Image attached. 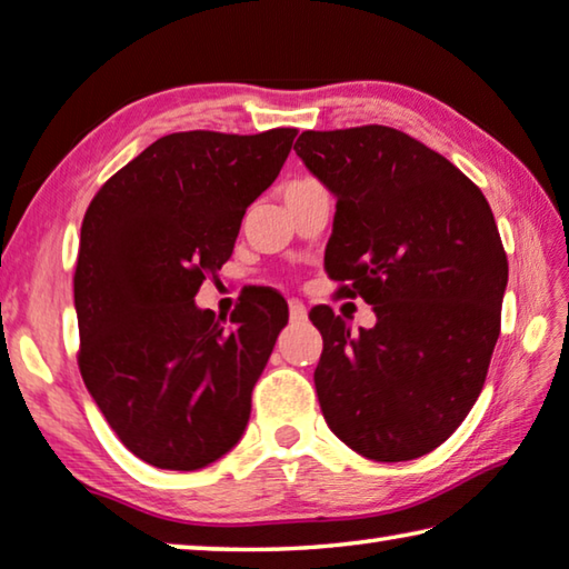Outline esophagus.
I'll return each mask as SVG.
<instances>
[{
    "instance_id": "1",
    "label": "esophagus",
    "mask_w": 569,
    "mask_h": 569,
    "mask_svg": "<svg viewBox=\"0 0 569 569\" xmlns=\"http://www.w3.org/2000/svg\"><path fill=\"white\" fill-rule=\"evenodd\" d=\"M288 313H291V321L293 323L306 321V306L301 301H296V299L288 301Z\"/></svg>"
}]
</instances>
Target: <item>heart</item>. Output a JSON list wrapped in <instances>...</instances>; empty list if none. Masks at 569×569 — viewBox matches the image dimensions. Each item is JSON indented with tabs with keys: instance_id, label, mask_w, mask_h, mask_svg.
<instances>
[{
	"instance_id": "1",
	"label": "heart",
	"mask_w": 569,
	"mask_h": 569,
	"mask_svg": "<svg viewBox=\"0 0 569 569\" xmlns=\"http://www.w3.org/2000/svg\"><path fill=\"white\" fill-rule=\"evenodd\" d=\"M296 182H306V179H296Z\"/></svg>"
}]
</instances>
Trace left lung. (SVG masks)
<instances>
[{"label": "left lung", "instance_id": "8db88e82", "mask_svg": "<svg viewBox=\"0 0 569 569\" xmlns=\"http://www.w3.org/2000/svg\"><path fill=\"white\" fill-rule=\"evenodd\" d=\"M293 149L337 197L327 273L377 317L351 333L311 309L321 412L359 456L412 461L453 436L489 372L509 281L493 212L461 169L390 126L303 131Z\"/></svg>", "mask_w": 569, "mask_h": 569}]
</instances>
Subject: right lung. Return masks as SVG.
Returning <instances> with one entry per match:
<instances>
[{
    "label": "right lung",
    "mask_w": 569,
    "mask_h": 569,
    "mask_svg": "<svg viewBox=\"0 0 569 569\" xmlns=\"http://www.w3.org/2000/svg\"><path fill=\"white\" fill-rule=\"evenodd\" d=\"M293 139L296 129L169 133L88 204L73 278L78 367L141 461L197 471L248 426L288 306L258 288L224 321L194 296L228 263L242 214L273 184Z\"/></svg>",
    "instance_id": "add662e5"
}]
</instances>
